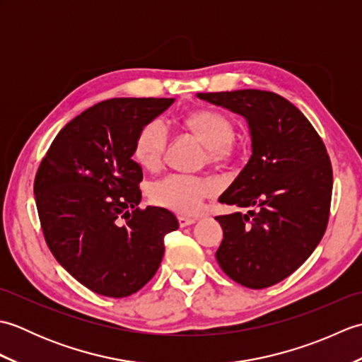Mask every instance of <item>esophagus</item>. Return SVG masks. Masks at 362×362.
Here are the masks:
<instances>
[{
	"mask_svg": "<svg viewBox=\"0 0 362 362\" xmlns=\"http://www.w3.org/2000/svg\"><path fill=\"white\" fill-rule=\"evenodd\" d=\"M177 219H179L180 227H188V226L194 224V222H196V219H193V218H185V216H179Z\"/></svg>",
	"mask_w": 362,
	"mask_h": 362,
	"instance_id": "34e87169",
	"label": "esophagus"
}]
</instances>
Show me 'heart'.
I'll return each mask as SVG.
<instances>
[{"label":"heart","instance_id":"1","mask_svg":"<svg viewBox=\"0 0 362 362\" xmlns=\"http://www.w3.org/2000/svg\"><path fill=\"white\" fill-rule=\"evenodd\" d=\"M183 127L205 146L206 158L224 163L235 156V127L224 115L214 110H197L183 119ZM168 132L163 122L153 119L138 132L134 143V158L144 169H157L163 160ZM216 193V183L199 175L171 174L153 182L151 201L179 214H196L206 197Z\"/></svg>","mask_w":362,"mask_h":362}]
</instances>
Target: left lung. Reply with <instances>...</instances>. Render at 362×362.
Listing matches in <instances>:
<instances>
[{
    "label": "left lung",
    "instance_id": "8db88e82",
    "mask_svg": "<svg viewBox=\"0 0 362 362\" xmlns=\"http://www.w3.org/2000/svg\"><path fill=\"white\" fill-rule=\"evenodd\" d=\"M247 119L252 156L219 202L249 209L216 216V259L230 279L263 289L302 266L324 236L333 169L316 129L288 99L264 90L197 93Z\"/></svg>",
    "mask_w": 362,
    "mask_h": 362
}]
</instances>
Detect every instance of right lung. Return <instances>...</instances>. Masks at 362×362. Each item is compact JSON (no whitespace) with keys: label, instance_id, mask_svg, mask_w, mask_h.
Instances as JSON below:
<instances>
[{"label":"right lung","instance_id":"right-lung-1","mask_svg":"<svg viewBox=\"0 0 362 362\" xmlns=\"http://www.w3.org/2000/svg\"><path fill=\"white\" fill-rule=\"evenodd\" d=\"M173 98H113L78 115L46 151L34 180L38 218L60 264L90 291L121 298L140 291L161 263L171 211L140 209L138 132Z\"/></svg>","mask_w":362,"mask_h":362}]
</instances>
